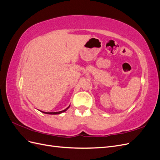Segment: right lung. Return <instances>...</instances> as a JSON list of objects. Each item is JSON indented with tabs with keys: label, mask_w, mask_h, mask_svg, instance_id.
<instances>
[{
	"label": "right lung",
	"mask_w": 160,
	"mask_h": 160,
	"mask_svg": "<svg viewBox=\"0 0 160 160\" xmlns=\"http://www.w3.org/2000/svg\"><path fill=\"white\" fill-rule=\"evenodd\" d=\"M70 107V105L69 106L68 108H67L65 109H64V110H62V111H58V112H44V111H40L41 112H42V113H46V114H50V115H57V114H60V113H63V112H65V111H66L67 109H69V108Z\"/></svg>",
	"instance_id": "1"
}]
</instances>
